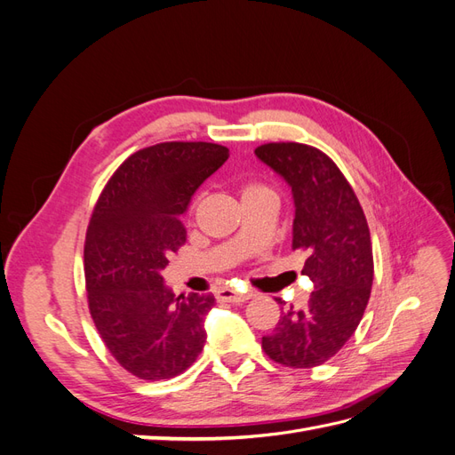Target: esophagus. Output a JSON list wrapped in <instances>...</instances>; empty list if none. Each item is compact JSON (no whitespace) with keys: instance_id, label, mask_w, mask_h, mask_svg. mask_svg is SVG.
Here are the masks:
<instances>
[{"instance_id":"34e87169","label":"esophagus","mask_w":455,"mask_h":455,"mask_svg":"<svg viewBox=\"0 0 455 455\" xmlns=\"http://www.w3.org/2000/svg\"><path fill=\"white\" fill-rule=\"evenodd\" d=\"M218 301H229V304H244L246 299H251V294H243V292H235L229 291V288H224L216 294Z\"/></svg>"}]
</instances>
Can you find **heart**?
<instances>
[{"label": "heart", "instance_id": "1", "mask_svg": "<svg viewBox=\"0 0 455 455\" xmlns=\"http://www.w3.org/2000/svg\"><path fill=\"white\" fill-rule=\"evenodd\" d=\"M258 194H271V191L264 186L259 184H249L243 188V197H249V196H258Z\"/></svg>", "mask_w": 455, "mask_h": 455}]
</instances>
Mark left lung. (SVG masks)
<instances>
[{
    "label": "left lung",
    "instance_id": "left-lung-1",
    "mask_svg": "<svg viewBox=\"0 0 455 455\" xmlns=\"http://www.w3.org/2000/svg\"><path fill=\"white\" fill-rule=\"evenodd\" d=\"M254 154L292 191V249L307 252L301 273L315 286L304 307H283L261 347L284 366H319L346 346L368 304L374 258L366 216L346 176L316 148L264 144Z\"/></svg>",
    "mask_w": 455,
    "mask_h": 455
}]
</instances>
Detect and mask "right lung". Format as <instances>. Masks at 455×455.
I'll return each instance as SVG.
<instances>
[{"instance_id": "right-lung-1", "label": "right lung", "mask_w": 455, "mask_h": 455, "mask_svg": "<svg viewBox=\"0 0 455 455\" xmlns=\"http://www.w3.org/2000/svg\"><path fill=\"white\" fill-rule=\"evenodd\" d=\"M228 156L209 142L144 148L109 178L94 206L85 239L89 309L108 351L136 378H174L203 351L214 296H176L161 273L186 243L180 216Z\"/></svg>"}]
</instances>
